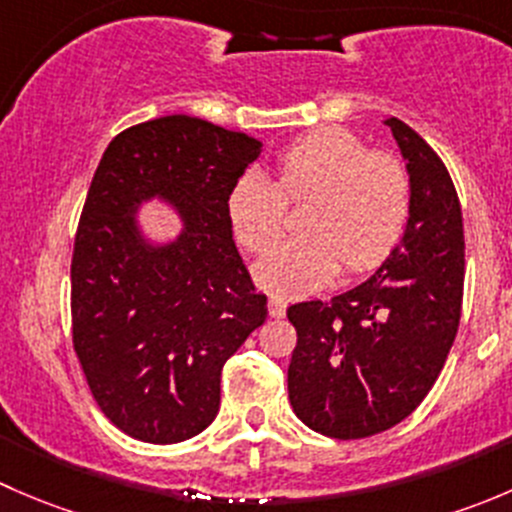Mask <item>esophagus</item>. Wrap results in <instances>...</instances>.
<instances>
[{"mask_svg": "<svg viewBox=\"0 0 512 512\" xmlns=\"http://www.w3.org/2000/svg\"><path fill=\"white\" fill-rule=\"evenodd\" d=\"M287 314V302L280 297H272L270 299V317L272 319H282Z\"/></svg>", "mask_w": 512, "mask_h": 512, "instance_id": "esophagus-1", "label": "esophagus"}]
</instances>
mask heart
<instances>
[{
	"label": "heart",
	"mask_w": 512,
	"mask_h": 512,
	"mask_svg": "<svg viewBox=\"0 0 512 512\" xmlns=\"http://www.w3.org/2000/svg\"><path fill=\"white\" fill-rule=\"evenodd\" d=\"M277 183L257 170L240 175L227 198L232 230L252 252L282 235L287 198H312L304 227L255 265V280L275 297H302L344 270L359 275L394 252L411 215V178L391 153L369 151L342 128L307 133L277 158Z\"/></svg>",
	"instance_id": "b5f03b06"
}]
</instances>
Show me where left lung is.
I'll return each mask as SVG.
<instances>
[{"instance_id":"obj_1","label":"left lung","mask_w":512,"mask_h":512,"mask_svg":"<svg viewBox=\"0 0 512 512\" xmlns=\"http://www.w3.org/2000/svg\"><path fill=\"white\" fill-rule=\"evenodd\" d=\"M411 178L404 237L366 282L287 309L297 347L289 404L324 436L366 438L426 399L456 339L463 302V215L443 160L411 126L386 118Z\"/></svg>"}]
</instances>
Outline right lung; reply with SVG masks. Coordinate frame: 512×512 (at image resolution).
I'll list each match as a JSON object with an SVG mask.
<instances>
[{
  "mask_svg": "<svg viewBox=\"0 0 512 512\" xmlns=\"http://www.w3.org/2000/svg\"><path fill=\"white\" fill-rule=\"evenodd\" d=\"M262 153L247 133L163 116L103 151L71 257L74 349L108 421L146 443H180L220 409L225 361L267 319L232 240L227 198ZM151 199L184 223L168 243L142 235Z\"/></svg>",
  "mask_w": 512,
  "mask_h": 512,
  "instance_id": "add662e5",
  "label": "right lung"
}]
</instances>
